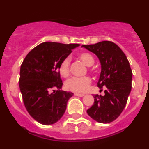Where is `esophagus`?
I'll return each mask as SVG.
<instances>
[{"label":"esophagus","instance_id":"esophagus-1","mask_svg":"<svg viewBox=\"0 0 149 149\" xmlns=\"http://www.w3.org/2000/svg\"><path fill=\"white\" fill-rule=\"evenodd\" d=\"M74 95H76V96H78V97H83L84 94H79V93H74Z\"/></svg>","mask_w":149,"mask_h":149}]
</instances>
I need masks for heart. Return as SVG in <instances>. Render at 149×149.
Listing matches in <instances>:
<instances>
[{
  "label": "heart",
  "instance_id": "b5f03b06",
  "mask_svg": "<svg viewBox=\"0 0 149 149\" xmlns=\"http://www.w3.org/2000/svg\"><path fill=\"white\" fill-rule=\"evenodd\" d=\"M79 59L87 66L90 67L93 65L95 60L91 54L87 52L81 53L78 55ZM70 58L69 57L64 58L59 66V72L62 77H67L70 74ZM91 80L88 77H72L66 82V88L76 93H84L87 92L90 87Z\"/></svg>",
  "mask_w": 149,
  "mask_h": 149
}]
</instances>
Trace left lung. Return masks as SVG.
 <instances>
[{
  "instance_id": "left-lung-1",
  "label": "left lung",
  "mask_w": 149,
  "mask_h": 149,
  "mask_svg": "<svg viewBox=\"0 0 149 149\" xmlns=\"http://www.w3.org/2000/svg\"><path fill=\"white\" fill-rule=\"evenodd\" d=\"M82 47L99 59L101 71L97 84L100 89L106 87L104 96L93 95L94 104L87 113L98 123H111L123 112L130 93L132 73L130 63L121 48L111 41Z\"/></svg>"
}]
</instances>
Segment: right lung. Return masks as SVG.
Wrapping results in <instances>:
<instances>
[{"label":"right lung","instance_id":"add662e5","mask_svg":"<svg viewBox=\"0 0 149 149\" xmlns=\"http://www.w3.org/2000/svg\"><path fill=\"white\" fill-rule=\"evenodd\" d=\"M79 45L42 42L29 51L22 64L19 88L23 102L29 115L40 124H54L65 112L73 93L61 90L59 66Z\"/></svg>","mask_w":149,"mask_h":149}]
</instances>
